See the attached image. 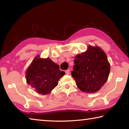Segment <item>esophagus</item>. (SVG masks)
<instances>
[{
    "label": "esophagus",
    "instance_id": "34e87169",
    "mask_svg": "<svg viewBox=\"0 0 129 129\" xmlns=\"http://www.w3.org/2000/svg\"><path fill=\"white\" fill-rule=\"evenodd\" d=\"M65 73H66V75H69V73H70L69 69L66 70V71H65Z\"/></svg>",
    "mask_w": 129,
    "mask_h": 129
}]
</instances>
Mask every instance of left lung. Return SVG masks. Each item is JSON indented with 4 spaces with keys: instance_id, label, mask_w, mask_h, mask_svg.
Masks as SVG:
<instances>
[{
    "instance_id": "obj_1",
    "label": "left lung",
    "mask_w": 129,
    "mask_h": 129,
    "mask_svg": "<svg viewBox=\"0 0 129 129\" xmlns=\"http://www.w3.org/2000/svg\"><path fill=\"white\" fill-rule=\"evenodd\" d=\"M74 63L72 76L82 91L94 93L108 80L110 64L105 53L99 47L89 45L86 51L76 56Z\"/></svg>"
}]
</instances>
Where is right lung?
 <instances>
[{
    "instance_id": "obj_1",
    "label": "right lung",
    "mask_w": 129,
    "mask_h": 129,
    "mask_svg": "<svg viewBox=\"0 0 129 129\" xmlns=\"http://www.w3.org/2000/svg\"><path fill=\"white\" fill-rule=\"evenodd\" d=\"M36 57L26 72V80L28 84L37 92L47 94L57 85L58 80L65 75L60 71L59 65L49 58Z\"/></svg>"
}]
</instances>
